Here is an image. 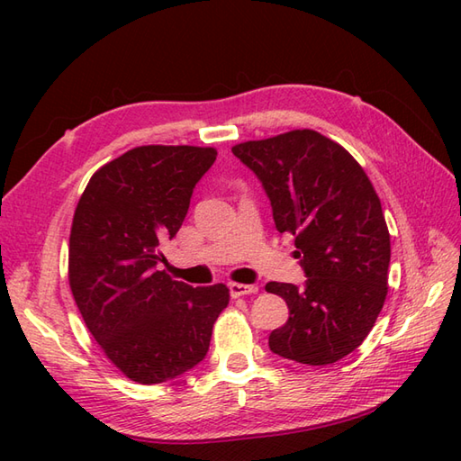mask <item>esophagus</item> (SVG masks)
<instances>
[{
	"mask_svg": "<svg viewBox=\"0 0 461 461\" xmlns=\"http://www.w3.org/2000/svg\"><path fill=\"white\" fill-rule=\"evenodd\" d=\"M258 285H243V283H230V295L231 297H243V295H253L258 293Z\"/></svg>",
	"mask_w": 461,
	"mask_h": 461,
	"instance_id": "34e87169",
	"label": "esophagus"
}]
</instances>
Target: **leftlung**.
Here are the masks:
<instances>
[{
    "label": "left lung",
    "mask_w": 461,
    "mask_h": 461,
    "mask_svg": "<svg viewBox=\"0 0 461 461\" xmlns=\"http://www.w3.org/2000/svg\"><path fill=\"white\" fill-rule=\"evenodd\" d=\"M256 172L279 233L295 238L305 287L271 281L289 319L269 335L276 355L325 366L362 345L388 293L390 233L366 172L317 131H291L236 144Z\"/></svg>",
    "instance_id": "8db88e82"
}]
</instances>
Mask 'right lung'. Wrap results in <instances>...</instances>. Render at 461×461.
<instances>
[{"label":"right lung","instance_id":"add662e5","mask_svg":"<svg viewBox=\"0 0 461 461\" xmlns=\"http://www.w3.org/2000/svg\"><path fill=\"white\" fill-rule=\"evenodd\" d=\"M218 150L136 146L96 170L75 208L68 285L95 340L126 378L160 384L203 360L228 307L223 283L190 287L160 271L194 185Z\"/></svg>","mask_w":461,"mask_h":461}]
</instances>
